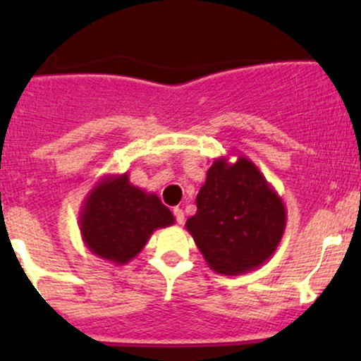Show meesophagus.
<instances>
[{
    "instance_id": "1",
    "label": "esophagus",
    "mask_w": 361,
    "mask_h": 361,
    "mask_svg": "<svg viewBox=\"0 0 361 361\" xmlns=\"http://www.w3.org/2000/svg\"><path fill=\"white\" fill-rule=\"evenodd\" d=\"M173 214H175V217H176V222L180 224H183L185 222V214H183V210L180 209V207H175V209H173Z\"/></svg>"
}]
</instances>
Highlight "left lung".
Here are the masks:
<instances>
[{
  "mask_svg": "<svg viewBox=\"0 0 361 361\" xmlns=\"http://www.w3.org/2000/svg\"><path fill=\"white\" fill-rule=\"evenodd\" d=\"M186 231L210 268L243 275L275 255L287 226V209L250 157H217L197 195Z\"/></svg>",
  "mask_w": 361,
  "mask_h": 361,
  "instance_id": "1",
  "label": "left lung"
}]
</instances>
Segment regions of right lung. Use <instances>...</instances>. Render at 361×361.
Segmentation results:
<instances>
[{
	"mask_svg": "<svg viewBox=\"0 0 361 361\" xmlns=\"http://www.w3.org/2000/svg\"><path fill=\"white\" fill-rule=\"evenodd\" d=\"M171 224V210L156 193L132 185L127 173L103 176L80 210L82 243L93 255L115 264L135 258L156 229Z\"/></svg>",
	"mask_w": 361,
	"mask_h": 361,
	"instance_id": "obj_1",
	"label": "right lung"
}]
</instances>
